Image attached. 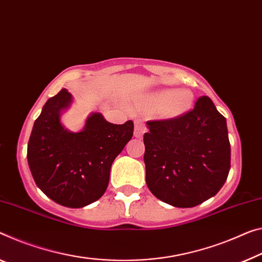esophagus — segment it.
Returning a JSON list of instances; mask_svg holds the SVG:
<instances>
[{
    "label": "esophagus",
    "instance_id": "obj_1",
    "mask_svg": "<svg viewBox=\"0 0 262 262\" xmlns=\"http://www.w3.org/2000/svg\"><path fill=\"white\" fill-rule=\"evenodd\" d=\"M146 131V127H145V124L142 122V120H136L135 123V132L134 135L136 138H142L143 135Z\"/></svg>",
    "mask_w": 262,
    "mask_h": 262
}]
</instances>
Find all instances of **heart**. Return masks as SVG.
<instances>
[{
	"instance_id": "obj_1",
	"label": "heart",
	"mask_w": 262,
	"mask_h": 262,
	"mask_svg": "<svg viewBox=\"0 0 262 262\" xmlns=\"http://www.w3.org/2000/svg\"><path fill=\"white\" fill-rule=\"evenodd\" d=\"M193 94L187 89H158L148 92L139 100L145 110H155L164 120H176L187 114L193 105Z\"/></svg>"
}]
</instances>
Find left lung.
Returning <instances> with one entry per match:
<instances>
[{"instance_id":"left-lung-1","label":"left lung","mask_w":262,"mask_h":262,"mask_svg":"<svg viewBox=\"0 0 262 262\" xmlns=\"http://www.w3.org/2000/svg\"><path fill=\"white\" fill-rule=\"evenodd\" d=\"M144 135L146 184L174 207H194L214 196L231 168L226 118L203 96L176 120L147 122Z\"/></svg>"}]
</instances>
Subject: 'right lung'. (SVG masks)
<instances>
[{"label": "right lung", "instance_id": "right-lung-1", "mask_svg": "<svg viewBox=\"0 0 262 262\" xmlns=\"http://www.w3.org/2000/svg\"><path fill=\"white\" fill-rule=\"evenodd\" d=\"M72 104L67 89L47 100L35 120L27 158L37 187L62 206L80 208L106 191L111 165L134 136V123H108L92 112L78 132L63 126L61 115Z\"/></svg>", "mask_w": 262, "mask_h": 262}]
</instances>
